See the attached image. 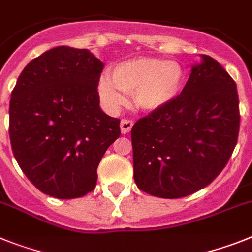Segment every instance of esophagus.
Listing matches in <instances>:
<instances>
[{
    "label": "esophagus",
    "mask_w": 252,
    "mask_h": 252,
    "mask_svg": "<svg viewBox=\"0 0 252 252\" xmlns=\"http://www.w3.org/2000/svg\"><path fill=\"white\" fill-rule=\"evenodd\" d=\"M134 126V122L131 121V120H122L121 124H120V127H121V132L122 134H128Z\"/></svg>",
    "instance_id": "esophagus-1"
}]
</instances>
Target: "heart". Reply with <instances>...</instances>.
Masks as SVG:
<instances>
[{
  "mask_svg": "<svg viewBox=\"0 0 252 252\" xmlns=\"http://www.w3.org/2000/svg\"><path fill=\"white\" fill-rule=\"evenodd\" d=\"M185 79L184 67L177 61L136 57L116 64L111 79L103 76L98 83V93L113 111L126 104V94H132L137 108L156 112L177 99L184 89Z\"/></svg>",
  "mask_w": 252,
  "mask_h": 252,
  "instance_id": "1",
  "label": "heart"
}]
</instances>
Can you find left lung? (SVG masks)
<instances>
[{
  "instance_id": "1",
  "label": "left lung",
  "mask_w": 252,
  "mask_h": 252,
  "mask_svg": "<svg viewBox=\"0 0 252 252\" xmlns=\"http://www.w3.org/2000/svg\"><path fill=\"white\" fill-rule=\"evenodd\" d=\"M238 130L236 83L218 61L201 55L177 99L132 126L137 188L163 199L205 188L228 163Z\"/></svg>"
}]
</instances>
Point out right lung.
Listing matches in <instances>:
<instances>
[{"label":"right lung","mask_w":252,"mask_h":252,"mask_svg":"<svg viewBox=\"0 0 252 252\" xmlns=\"http://www.w3.org/2000/svg\"><path fill=\"white\" fill-rule=\"evenodd\" d=\"M104 64L88 49L60 46L32 60L10 100V140L29 181L43 193L75 199L93 191L120 120L99 107Z\"/></svg>","instance_id":"obj_1"}]
</instances>
